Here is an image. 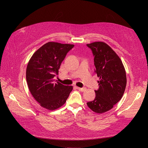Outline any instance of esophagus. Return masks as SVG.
I'll list each match as a JSON object with an SVG mask.
<instances>
[{"label": "esophagus", "instance_id": "esophagus-1", "mask_svg": "<svg viewBox=\"0 0 148 148\" xmlns=\"http://www.w3.org/2000/svg\"><path fill=\"white\" fill-rule=\"evenodd\" d=\"M77 89H78L79 91H82V92L86 90V88H79V87H77Z\"/></svg>", "mask_w": 148, "mask_h": 148}]
</instances>
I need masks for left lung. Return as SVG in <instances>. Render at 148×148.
Returning a JSON list of instances; mask_svg holds the SVG:
<instances>
[{"label":"left lung","mask_w":148,"mask_h":148,"mask_svg":"<svg viewBox=\"0 0 148 148\" xmlns=\"http://www.w3.org/2000/svg\"><path fill=\"white\" fill-rule=\"evenodd\" d=\"M86 46L92 51L95 71L99 78L95 99L87 105L95 112L102 114L112 109L122 99L127 85L126 72L122 60L107 44L95 42Z\"/></svg>","instance_id":"left-lung-1"}]
</instances>
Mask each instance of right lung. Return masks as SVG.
Returning a JSON list of instances; mask_svg holds the SVG:
<instances>
[{"mask_svg": "<svg viewBox=\"0 0 148 148\" xmlns=\"http://www.w3.org/2000/svg\"><path fill=\"white\" fill-rule=\"evenodd\" d=\"M73 44L49 42L31 57L26 68V78L29 91L44 108L53 110L63 106L72 86L55 83L62 61Z\"/></svg>", "mask_w": 148, "mask_h": 148, "instance_id": "add662e5", "label": "right lung"}]
</instances>
